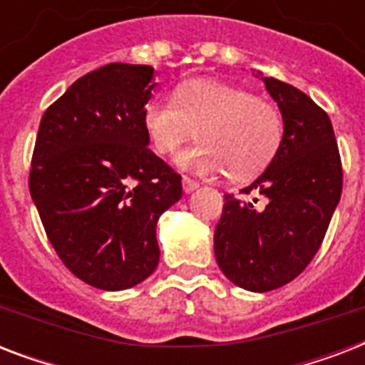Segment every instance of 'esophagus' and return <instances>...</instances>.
<instances>
[{
  "label": "esophagus",
  "instance_id": "1",
  "mask_svg": "<svg viewBox=\"0 0 365 365\" xmlns=\"http://www.w3.org/2000/svg\"><path fill=\"white\" fill-rule=\"evenodd\" d=\"M182 185H183V191H185V193H191V191H195V189L199 187V183L195 182V180H191L189 176L182 178Z\"/></svg>",
  "mask_w": 365,
  "mask_h": 365
}]
</instances>
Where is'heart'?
<instances>
[{
	"label": "heart",
	"instance_id": "b5f03b06",
	"mask_svg": "<svg viewBox=\"0 0 365 365\" xmlns=\"http://www.w3.org/2000/svg\"><path fill=\"white\" fill-rule=\"evenodd\" d=\"M143 126L160 155L174 153L197 136L193 148L178 155V165L200 176L225 172L231 182H246L265 170L284 138L282 113L272 102L206 77L182 83L174 98L151 100Z\"/></svg>",
	"mask_w": 365,
	"mask_h": 365
}]
</instances>
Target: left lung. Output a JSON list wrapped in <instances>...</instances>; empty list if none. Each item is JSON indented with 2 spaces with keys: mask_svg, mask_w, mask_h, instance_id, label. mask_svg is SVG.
Masks as SVG:
<instances>
[{
  "mask_svg": "<svg viewBox=\"0 0 365 365\" xmlns=\"http://www.w3.org/2000/svg\"><path fill=\"white\" fill-rule=\"evenodd\" d=\"M263 81L282 113V143L267 170L242 189L254 199L225 193L214 233L220 269L250 292H271L305 271L322 246L343 189L328 113L288 83Z\"/></svg>",
  "mask_w": 365,
  "mask_h": 365,
  "instance_id": "1",
  "label": "left lung"
}]
</instances>
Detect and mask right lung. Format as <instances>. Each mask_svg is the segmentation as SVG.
<instances>
[{
	"instance_id": "1",
	"label": "right lung",
	"mask_w": 365,
	"mask_h": 365,
	"mask_svg": "<svg viewBox=\"0 0 365 365\" xmlns=\"http://www.w3.org/2000/svg\"><path fill=\"white\" fill-rule=\"evenodd\" d=\"M153 68L106 64L43 113L30 195L48 242L94 288L136 286L157 269V220L182 199V176L148 148Z\"/></svg>"
}]
</instances>
